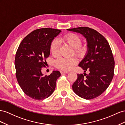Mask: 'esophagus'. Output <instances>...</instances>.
I'll list each match as a JSON object with an SVG mask.
<instances>
[{"label":"esophagus","mask_w":125,"mask_h":125,"mask_svg":"<svg viewBox=\"0 0 125 125\" xmlns=\"http://www.w3.org/2000/svg\"><path fill=\"white\" fill-rule=\"evenodd\" d=\"M60 72H61V74H67V73H68L69 72H68V71H60Z\"/></svg>","instance_id":"esophagus-1"}]
</instances>
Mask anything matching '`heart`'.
Returning a JSON list of instances; mask_svg holds the SVG:
<instances>
[{"label":"heart","instance_id":"b5f03b06","mask_svg":"<svg viewBox=\"0 0 125 125\" xmlns=\"http://www.w3.org/2000/svg\"><path fill=\"white\" fill-rule=\"evenodd\" d=\"M60 42L68 44L73 49L74 52L77 55H81L84 52V48H82V40L77 34L70 33L66 35L62 38L59 39ZM59 50V43L56 39L53 40L50 44V51L53 55H57ZM77 63V59L75 58L66 59L62 57L57 59L55 61V66L60 70L69 71Z\"/></svg>","mask_w":125,"mask_h":125}]
</instances>
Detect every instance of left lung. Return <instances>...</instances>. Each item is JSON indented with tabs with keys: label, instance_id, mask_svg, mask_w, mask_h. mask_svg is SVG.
Returning <instances> with one entry per match:
<instances>
[{
	"label": "left lung",
	"instance_id": "left-lung-1",
	"mask_svg": "<svg viewBox=\"0 0 125 125\" xmlns=\"http://www.w3.org/2000/svg\"><path fill=\"white\" fill-rule=\"evenodd\" d=\"M67 30L83 35L87 46L86 53L78 64L86 77L77 74V80L72 85L73 90L84 99L97 97L108 88L114 76L115 62L108 42L97 31L88 27ZM86 70L90 72L88 74L84 73Z\"/></svg>",
	"mask_w": 125,
	"mask_h": 125
}]
</instances>
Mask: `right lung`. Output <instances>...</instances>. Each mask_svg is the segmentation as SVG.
<instances>
[{"mask_svg": "<svg viewBox=\"0 0 125 125\" xmlns=\"http://www.w3.org/2000/svg\"><path fill=\"white\" fill-rule=\"evenodd\" d=\"M61 32L49 28L35 30L23 39L17 50L15 64L18 82L24 93L34 99L49 97L61 76L58 71L49 76H43L41 72L50 53L51 43Z\"/></svg>", "mask_w": 125, "mask_h": 125, "instance_id": "right-lung-1", "label": "right lung"}]
</instances>
